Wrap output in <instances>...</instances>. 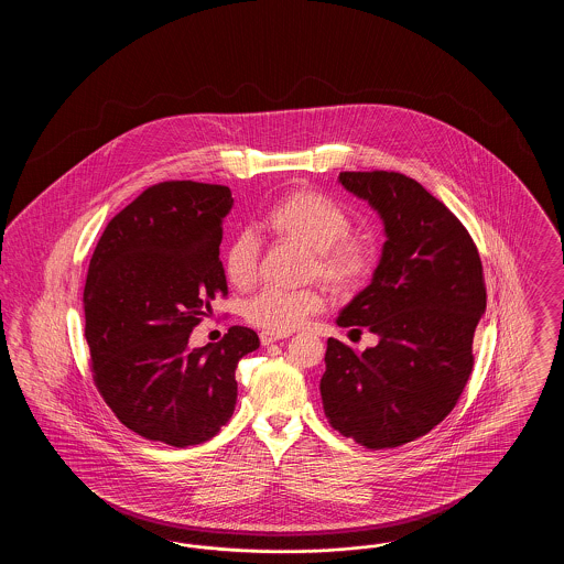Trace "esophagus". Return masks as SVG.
<instances>
[{"mask_svg": "<svg viewBox=\"0 0 564 564\" xmlns=\"http://www.w3.org/2000/svg\"><path fill=\"white\" fill-rule=\"evenodd\" d=\"M288 338V334H274V332H260V343L262 345H272L276 340H283Z\"/></svg>", "mask_w": 564, "mask_h": 564, "instance_id": "obj_1", "label": "esophagus"}]
</instances>
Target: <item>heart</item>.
Returning <instances> with one entry per match:
<instances>
[{
	"label": "heart",
	"mask_w": 564,
	"mask_h": 564,
	"mask_svg": "<svg viewBox=\"0 0 564 564\" xmlns=\"http://www.w3.org/2000/svg\"><path fill=\"white\" fill-rule=\"evenodd\" d=\"M264 230L279 241L311 249L308 279H322L334 292H357L376 269L375 242L350 232L352 217L345 207L315 189L297 188L281 196L262 219ZM226 281L249 290L258 281L260 247L253 235L242 232L224 251ZM325 304L317 288L276 290L264 288L242 306L245 322L274 334L300 327Z\"/></svg>",
	"instance_id": "1"
}]
</instances>
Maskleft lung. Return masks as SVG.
<instances>
[{"label": "left lung", "instance_id": "8db88e82", "mask_svg": "<svg viewBox=\"0 0 564 564\" xmlns=\"http://www.w3.org/2000/svg\"><path fill=\"white\" fill-rule=\"evenodd\" d=\"M340 184L384 221L372 283L338 325L380 340L364 352L327 340L322 400L329 425L370 451L398 448L442 423L474 370L486 311L478 247L419 182L395 171H343Z\"/></svg>", "mask_w": 564, "mask_h": 564}]
</instances>
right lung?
<instances>
[{
  "instance_id": "right-lung-1",
  "label": "right lung",
  "mask_w": 564,
  "mask_h": 564,
  "mask_svg": "<svg viewBox=\"0 0 564 564\" xmlns=\"http://www.w3.org/2000/svg\"><path fill=\"white\" fill-rule=\"evenodd\" d=\"M232 192L161 182L109 219L84 285V336L97 391L137 435L175 448L212 440L237 403L235 370L260 347L249 327L189 349L192 329L226 297L221 224Z\"/></svg>"
}]
</instances>
